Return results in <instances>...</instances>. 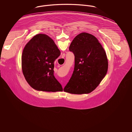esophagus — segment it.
I'll return each mask as SVG.
<instances>
[{
	"label": "esophagus",
	"instance_id": "obj_1",
	"mask_svg": "<svg viewBox=\"0 0 132 132\" xmlns=\"http://www.w3.org/2000/svg\"><path fill=\"white\" fill-rule=\"evenodd\" d=\"M65 54H63V55H62V58H64V57H65Z\"/></svg>",
	"mask_w": 132,
	"mask_h": 132
}]
</instances>
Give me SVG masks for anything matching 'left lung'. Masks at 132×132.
I'll return each mask as SVG.
<instances>
[{
    "label": "left lung",
    "mask_w": 132,
    "mask_h": 132,
    "mask_svg": "<svg viewBox=\"0 0 132 132\" xmlns=\"http://www.w3.org/2000/svg\"><path fill=\"white\" fill-rule=\"evenodd\" d=\"M69 50L74 54L75 66L64 91L72 94H88L106 74L108 64L105 51L98 39L87 32L74 38Z\"/></svg>",
    "instance_id": "left-lung-1"
}]
</instances>
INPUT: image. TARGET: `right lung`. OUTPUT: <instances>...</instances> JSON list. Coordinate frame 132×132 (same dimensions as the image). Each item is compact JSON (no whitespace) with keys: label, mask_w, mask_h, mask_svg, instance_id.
<instances>
[{"label":"right lung","mask_w":132,"mask_h":132,"mask_svg":"<svg viewBox=\"0 0 132 132\" xmlns=\"http://www.w3.org/2000/svg\"><path fill=\"white\" fill-rule=\"evenodd\" d=\"M60 51L54 41L45 34L34 36L26 45L22 55V68L32 88L44 92L63 90L54 76V62Z\"/></svg>","instance_id":"1"}]
</instances>
